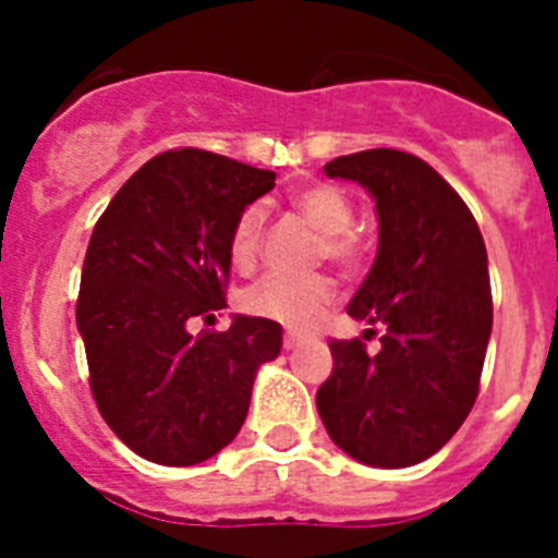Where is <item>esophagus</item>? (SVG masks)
Returning a JSON list of instances; mask_svg holds the SVG:
<instances>
[{
	"mask_svg": "<svg viewBox=\"0 0 558 558\" xmlns=\"http://www.w3.org/2000/svg\"><path fill=\"white\" fill-rule=\"evenodd\" d=\"M304 343H307V338H304V335H299V332H284V349H299V347H304Z\"/></svg>",
	"mask_w": 558,
	"mask_h": 558,
	"instance_id": "34e87169",
	"label": "esophagus"
}]
</instances>
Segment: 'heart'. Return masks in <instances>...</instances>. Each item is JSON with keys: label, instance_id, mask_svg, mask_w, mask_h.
Instances as JSON below:
<instances>
[{"label": "heart", "instance_id": "1", "mask_svg": "<svg viewBox=\"0 0 558 558\" xmlns=\"http://www.w3.org/2000/svg\"><path fill=\"white\" fill-rule=\"evenodd\" d=\"M293 209L307 220L322 236V254L340 268H354L360 259V243L352 234L354 204L343 190L332 184H310L290 195ZM265 231L263 206H248L236 218L229 236V256L236 270H251L259 259ZM332 279L324 274L282 276L270 274L243 290L240 307L256 318L288 324V327H307L315 315L332 302Z\"/></svg>", "mask_w": 558, "mask_h": 558}]
</instances>
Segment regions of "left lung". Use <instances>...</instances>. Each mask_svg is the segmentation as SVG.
<instances>
[{
  "instance_id": "left-lung-1",
  "label": "left lung",
  "mask_w": 558,
  "mask_h": 558,
  "mask_svg": "<svg viewBox=\"0 0 558 558\" xmlns=\"http://www.w3.org/2000/svg\"><path fill=\"white\" fill-rule=\"evenodd\" d=\"M324 172L366 186L377 206V256L347 313L383 335L377 354L360 338L329 343L335 368L315 405L354 461L413 466L456 436L477 399L492 335L486 245L470 206L418 156L377 147Z\"/></svg>"
}]
</instances>
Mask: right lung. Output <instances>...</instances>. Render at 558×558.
<instances>
[{"label":"right lung","instance_id":"add662e5","mask_svg":"<svg viewBox=\"0 0 558 558\" xmlns=\"http://www.w3.org/2000/svg\"><path fill=\"white\" fill-rule=\"evenodd\" d=\"M274 181L218 153L167 150L133 172L92 231L77 295L88 386L106 425L147 461L192 466L231 445L256 368L282 352L270 318L186 329L226 307L231 229Z\"/></svg>","mask_w":558,"mask_h":558}]
</instances>
